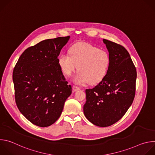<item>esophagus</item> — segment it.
<instances>
[{
    "label": "esophagus",
    "mask_w": 155,
    "mask_h": 155,
    "mask_svg": "<svg viewBox=\"0 0 155 155\" xmlns=\"http://www.w3.org/2000/svg\"><path fill=\"white\" fill-rule=\"evenodd\" d=\"M72 89L74 90V91H78L80 90V87L77 86H75V85H74L72 86Z\"/></svg>",
    "instance_id": "1"
}]
</instances>
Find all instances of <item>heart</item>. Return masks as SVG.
<instances>
[{
	"label": "heart",
	"mask_w": 155,
	"mask_h": 155,
	"mask_svg": "<svg viewBox=\"0 0 155 155\" xmlns=\"http://www.w3.org/2000/svg\"><path fill=\"white\" fill-rule=\"evenodd\" d=\"M69 53L59 56L58 64L62 73L67 76H71L78 66L79 72L74 78L75 83L94 84L106 75L110 65L107 51L84 42H77L70 47Z\"/></svg>",
	"instance_id": "obj_1"
}]
</instances>
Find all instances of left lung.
<instances>
[{"label": "left lung", "instance_id": "left-lung-1", "mask_svg": "<svg viewBox=\"0 0 155 155\" xmlns=\"http://www.w3.org/2000/svg\"><path fill=\"white\" fill-rule=\"evenodd\" d=\"M109 52L110 65L103 80L85 90L86 118L100 127L111 126L127 111L136 94L137 72L129 53L120 44L104 39Z\"/></svg>", "mask_w": 155, "mask_h": 155}]
</instances>
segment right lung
Instances as JSON below:
<instances>
[{"label":"right lung","instance_id":"1","mask_svg":"<svg viewBox=\"0 0 155 155\" xmlns=\"http://www.w3.org/2000/svg\"><path fill=\"white\" fill-rule=\"evenodd\" d=\"M70 37L43 40L28 48L13 71L15 98L20 111L40 127L54 123L72 93L58 64L61 50Z\"/></svg>","mask_w":155,"mask_h":155}]
</instances>
